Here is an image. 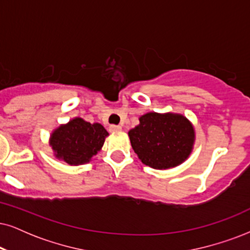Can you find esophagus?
<instances>
[{
	"label": "esophagus",
	"instance_id": "obj_1",
	"mask_svg": "<svg viewBox=\"0 0 250 250\" xmlns=\"http://www.w3.org/2000/svg\"><path fill=\"white\" fill-rule=\"evenodd\" d=\"M121 127H120V125H109V131L110 132H116V131H120L121 130Z\"/></svg>",
	"mask_w": 250,
	"mask_h": 250
}]
</instances>
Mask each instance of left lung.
<instances>
[{
  "label": "left lung",
  "instance_id": "obj_1",
  "mask_svg": "<svg viewBox=\"0 0 250 250\" xmlns=\"http://www.w3.org/2000/svg\"><path fill=\"white\" fill-rule=\"evenodd\" d=\"M128 135L141 162L156 169H167L182 164L191 153L195 142L190 121L174 113H146Z\"/></svg>",
  "mask_w": 250,
  "mask_h": 250
}]
</instances>
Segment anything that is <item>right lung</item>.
Segmentation results:
<instances>
[{"mask_svg":"<svg viewBox=\"0 0 250 250\" xmlns=\"http://www.w3.org/2000/svg\"><path fill=\"white\" fill-rule=\"evenodd\" d=\"M108 132L100 123L75 118L52 132L49 145L54 156L69 165H82L102 150Z\"/></svg>","mask_w":250,"mask_h":250,"instance_id":"right-lung-1","label":"right lung"}]
</instances>
